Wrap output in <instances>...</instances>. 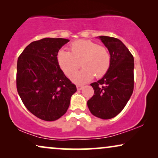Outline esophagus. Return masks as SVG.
<instances>
[{
  "label": "esophagus",
  "mask_w": 158,
  "mask_h": 158,
  "mask_svg": "<svg viewBox=\"0 0 158 158\" xmlns=\"http://www.w3.org/2000/svg\"><path fill=\"white\" fill-rule=\"evenodd\" d=\"M84 86L83 85H81V84H77V89L78 90H81L83 88Z\"/></svg>",
  "instance_id": "1"
}]
</instances>
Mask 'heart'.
Returning a JSON list of instances; mask_svg holds the SVG:
<instances>
[{"label":"heart","mask_w":158,"mask_h":158,"mask_svg":"<svg viewBox=\"0 0 158 158\" xmlns=\"http://www.w3.org/2000/svg\"><path fill=\"white\" fill-rule=\"evenodd\" d=\"M57 61L67 76H70L82 64L84 68L71 77L76 83H85L94 75L101 77L108 72L111 55L106 47L91 40H80L70 45V52L63 49L58 52Z\"/></svg>","instance_id":"1"}]
</instances>
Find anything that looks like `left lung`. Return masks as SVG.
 <instances>
[{
	"instance_id": "8db88e82",
	"label": "left lung",
	"mask_w": 158,
	"mask_h": 158,
	"mask_svg": "<svg viewBox=\"0 0 158 158\" xmlns=\"http://www.w3.org/2000/svg\"><path fill=\"white\" fill-rule=\"evenodd\" d=\"M111 55V65L102 78L90 84L94 95L87 104L93 115L109 119L118 115L134 90V57L118 39L98 36Z\"/></svg>"
}]
</instances>
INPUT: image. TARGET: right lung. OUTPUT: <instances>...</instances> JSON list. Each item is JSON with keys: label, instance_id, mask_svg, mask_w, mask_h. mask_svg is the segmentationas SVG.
<instances>
[{"label": "right lung", "instance_id": "add662e5", "mask_svg": "<svg viewBox=\"0 0 158 158\" xmlns=\"http://www.w3.org/2000/svg\"><path fill=\"white\" fill-rule=\"evenodd\" d=\"M69 41L62 38L34 41L18 58L17 91L27 109L40 119L52 122L63 116L77 91L57 61L59 49Z\"/></svg>", "mask_w": 158, "mask_h": 158}]
</instances>
